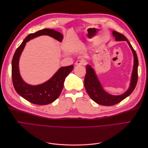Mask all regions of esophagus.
I'll return each mask as SVG.
<instances>
[{"instance_id":"34e87169","label":"esophagus","mask_w":148,"mask_h":148,"mask_svg":"<svg viewBox=\"0 0 148 148\" xmlns=\"http://www.w3.org/2000/svg\"><path fill=\"white\" fill-rule=\"evenodd\" d=\"M86 61H84L83 60H78L75 63V64L77 65H86Z\"/></svg>"}]
</instances>
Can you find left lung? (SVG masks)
<instances>
[{
    "instance_id": "left-lung-1",
    "label": "left lung",
    "mask_w": 148,
    "mask_h": 148,
    "mask_svg": "<svg viewBox=\"0 0 148 148\" xmlns=\"http://www.w3.org/2000/svg\"><path fill=\"white\" fill-rule=\"evenodd\" d=\"M112 33L113 36L115 38L116 41H127L133 53L134 65L131 83L129 89L122 95L113 96L109 95L103 89L100 82L97 79V76L95 74V70L92 69L90 65H87L86 67V74L84 80V87L89 97L97 104L106 106L115 105L128 97L135 88L138 82V60L135 51L134 50L131 44L128 41V39L123 34L118 33L115 31H113Z\"/></svg>"
}]
</instances>
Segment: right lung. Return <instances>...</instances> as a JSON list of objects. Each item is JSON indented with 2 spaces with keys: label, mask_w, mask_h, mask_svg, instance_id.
I'll return each mask as SVG.
<instances>
[{
  "label": "right lung",
  "mask_w": 148,
  "mask_h": 148,
  "mask_svg": "<svg viewBox=\"0 0 148 148\" xmlns=\"http://www.w3.org/2000/svg\"><path fill=\"white\" fill-rule=\"evenodd\" d=\"M41 35H48L61 42L63 35L51 29H44L26 36L17 48L12 62V78L13 86L16 92L24 99L33 104L40 106L47 105L56 101L62 91L65 79L73 69V65L62 67L47 82L37 86L26 84L21 78L18 69L19 58L27 42L30 39Z\"/></svg>",
  "instance_id": "add662e5"
}]
</instances>
